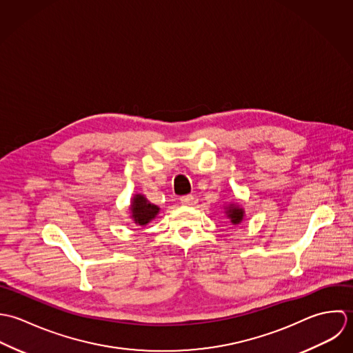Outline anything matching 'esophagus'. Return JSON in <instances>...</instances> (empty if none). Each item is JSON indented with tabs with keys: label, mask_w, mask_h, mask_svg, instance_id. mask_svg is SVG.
Instances as JSON below:
<instances>
[{
	"label": "esophagus",
	"mask_w": 353,
	"mask_h": 353,
	"mask_svg": "<svg viewBox=\"0 0 353 353\" xmlns=\"http://www.w3.org/2000/svg\"><path fill=\"white\" fill-rule=\"evenodd\" d=\"M180 202L185 206H190V205L194 203V196L192 195H184V196L180 198Z\"/></svg>",
	"instance_id": "1"
}]
</instances>
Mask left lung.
<instances>
[{
    "mask_svg": "<svg viewBox=\"0 0 353 353\" xmlns=\"http://www.w3.org/2000/svg\"><path fill=\"white\" fill-rule=\"evenodd\" d=\"M223 212L225 215L230 219L232 225H239L244 219V209L239 203H229L228 206H223Z\"/></svg>",
    "mask_w": 353,
    "mask_h": 353,
    "instance_id": "obj_1",
    "label": "left lung"
}]
</instances>
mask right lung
Wrapping results in <instances>:
<instances>
[{"mask_svg": "<svg viewBox=\"0 0 353 353\" xmlns=\"http://www.w3.org/2000/svg\"><path fill=\"white\" fill-rule=\"evenodd\" d=\"M159 212V208L152 205L144 195L135 194L131 199L130 205V216L135 222V225L144 226L150 223Z\"/></svg>", "mask_w": 353, "mask_h": 353, "instance_id": "add662e5", "label": "right lung"}]
</instances>
